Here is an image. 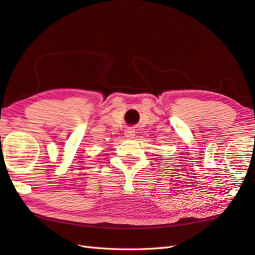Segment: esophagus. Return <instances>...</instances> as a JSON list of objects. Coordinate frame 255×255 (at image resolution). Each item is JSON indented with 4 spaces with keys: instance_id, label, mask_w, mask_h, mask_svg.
<instances>
[{
    "instance_id": "1",
    "label": "esophagus",
    "mask_w": 255,
    "mask_h": 255,
    "mask_svg": "<svg viewBox=\"0 0 255 255\" xmlns=\"http://www.w3.org/2000/svg\"><path fill=\"white\" fill-rule=\"evenodd\" d=\"M125 134H126V137H128V138H133V136H134L133 129H131V128L127 129V130L125 131Z\"/></svg>"
}]
</instances>
